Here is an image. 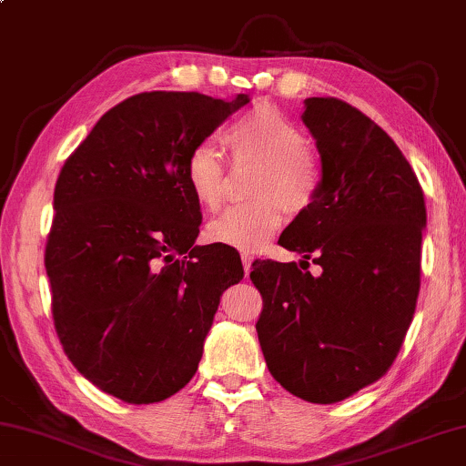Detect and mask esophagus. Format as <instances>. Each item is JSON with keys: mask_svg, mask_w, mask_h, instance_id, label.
<instances>
[{"mask_svg": "<svg viewBox=\"0 0 466 466\" xmlns=\"http://www.w3.org/2000/svg\"><path fill=\"white\" fill-rule=\"evenodd\" d=\"M240 259H242V266H245V274L248 276V274H251V263H253V255H251V253H242V255H240Z\"/></svg>", "mask_w": 466, "mask_h": 466, "instance_id": "34e87169", "label": "esophagus"}]
</instances>
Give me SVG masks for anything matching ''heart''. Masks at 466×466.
Returning <instances> with one entry per match:
<instances>
[{
  "label": "heart",
  "instance_id": "heart-1",
  "mask_svg": "<svg viewBox=\"0 0 466 466\" xmlns=\"http://www.w3.org/2000/svg\"><path fill=\"white\" fill-rule=\"evenodd\" d=\"M236 158L261 163L253 197L259 203L228 209L207 228L219 245L257 251L274 238L287 221V209L299 213L314 205L320 190V169L305 152V136L276 108L261 104L226 131ZM186 184L203 209L218 211L226 198L224 161L211 144L190 150L184 167Z\"/></svg>",
  "mask_w": 466,
  "mask_h": 466
}]
</instances>
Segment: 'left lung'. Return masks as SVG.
<instances>
[{"mask_svg":"<svg viewBox=\"0 0 466 466\" xmlns=\"http://www.w3.org/2000/svg\"><path fill=\"white\" fill-rule=\"evenodd\" d=\"M301 121L320 152V190L280 245L323 268L255 261L263 297L257 337L287 391L335 404L379 380L412 322L420 289L425 197L377 123L337 98H308Z\"/></svg>","mask_w":466,"mask_h":466,"instance_id":"8db88e82","label":"left lung"}]
</instances>
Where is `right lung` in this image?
I'll list each match as a JSON object with an SVG mask.
<instances>
[{"label":"right lung","mask_w":466,"mask_h":466,"mask_svg":"<svg viewBox=\"0 0 466 466\" xmlns=\"http://www.w3.org/2000/svg\"><path fill=\"white\" fill-rule=\"evenodd\" d=\"M247 94L144 92L66 158L46 247L56 332L104 393L155 404L188 385L221 295L245 276L232 247L194 245L203 215L184 167Z\"/></svg>","instance_id":"add662e5"}]
</instances>
